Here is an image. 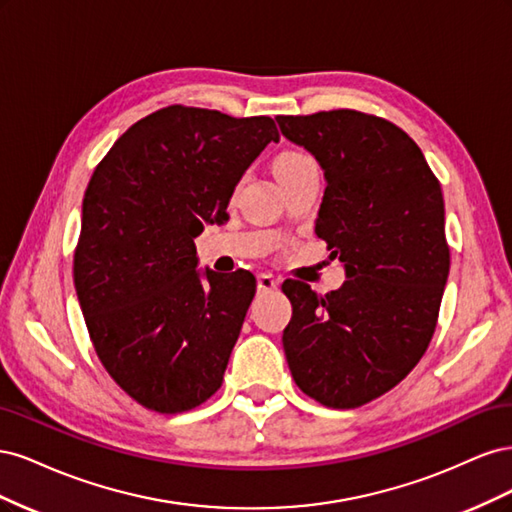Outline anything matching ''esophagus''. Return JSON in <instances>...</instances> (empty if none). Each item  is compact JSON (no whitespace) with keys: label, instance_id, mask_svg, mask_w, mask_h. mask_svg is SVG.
<instances>
[{"label":"esophagus","instance_id":"34e87169","mask_svg":"<svg viewBox=\"0 0 512 512\" xmlns=\"http://www.w3.org/2000/svg\"><path fill=\"white\" fill-rule=\"evenodd\" d=\"M258 288L265 290V292H271V290L277 288V280L269 273H260L258 275Z\"/></svg>","mask_w":512,"mask_h":512}]
</instances>
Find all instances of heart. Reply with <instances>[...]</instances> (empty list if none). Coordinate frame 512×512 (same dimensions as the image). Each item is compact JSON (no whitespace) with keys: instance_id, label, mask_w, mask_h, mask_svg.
<instances>
[{"instance_id":"b5f03b06","label":"heart","mask_w":512,"mask_h":512,"mask_svg":"<svg viewBox=\"0 0 512 512\" xmlns=\"http://www.w3.org/2000/svg\"><path fill=\"white\" fill-rule=\"evenodd\" d=\"M273 168H275L277 179L284 183V181L297 177L301 173H307V170H314L318 166H316L314 158L307 156V153L297 151V149H288V151H282L280 156L275 158Z\"/></svg>"}]
</instances>
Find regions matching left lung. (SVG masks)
I'll return each mask as SVG.
<instances>
[{
    "label": "left lung",
    "mask_w": 512,
    "mask_h": 512,
    "mask_svg": "<svg viewBox=\"0 0 512 512\" xmlns=\"http://www.w3.org/2000/svg\"><path fill=\"white\" fill-rule=\"evenodd\" d=\"M282 134L324 170L316 235L348 280L316 294L284 282V352L299 389L359 408L404 380L436 331L451 250L438 177L412 138L382 117L337 108L280 115Z\"/></svg>",
    "instance_id": "8db88e82"
}]
</instances>
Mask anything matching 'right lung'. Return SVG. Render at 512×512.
Here are the masks:
<instances>
[{"label": "right lung", "mask_w": 512, "mask_h": 512, "mask_svg": "<svg viewBox=\"0 0 512 512\" xmlns=\"http://www.w3.org/2000/svg\"><path fill=\"white\" fill-rule=\"evenodd\" d=\"M280 132L271 117L170 104L123 132L83 198L74 286L100 363L136 404L188 412L220 389L256 280L196 271L205 222Z\"/></svg>", "instance_id": "add662e5"}]
</instances>
